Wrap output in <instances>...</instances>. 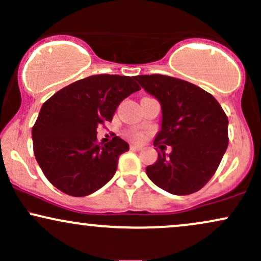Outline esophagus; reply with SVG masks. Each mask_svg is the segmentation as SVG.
<instances>
[{"label":"esophagus","instance_id":"34e87169","mask_svg":"<svg viewBox=\"0 0 261 261\" xmlns=\"http://www.w3.org/2000/svg\"><path fill=\"white\" fill-rule=\"evenodd\" d=\"M130 148L134 149V151H140V149H142V147H141V146H139V145H136V143H131Z\"/></svg>","mask_w":261,"mask_h":261}]
</instances>
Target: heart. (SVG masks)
Wrapping results in <instances>:
<instances>
[{
  "instance_id": "1",
  "label": "heart",
  "mask_w": 261,
  "mask_h": 261,
  "mask_svg": "<svg viewBox=\"0 0 261 261\" xmlns=\"http://www.w3.org/2000/svg\"><path fill=\"white\" fill-rule=\"evenodd\" d=\"M128 136L134 140H142L143 139V135L141 134L140 131H136V130H131L130 133H128Z\"/></svg>"
}]
</instances>
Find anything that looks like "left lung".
<instances>
[{"label": "left lung", "mask_w": 261, "mask_h": 261, "mask_svg": "<svg viewBox=\"0 0 261 261\" xmlns=\"http://www.w3.org/2000/svg\"><path fill=\"white\" fill-rule=\"evenodd\" d=\"M135 80L161 103L162 126L153 145L172 147L169 154L158 152L157 162L146 168L148 178L174 195L199 191L215 174L228 146L226 113L210 93L187 81L163 74Z\"/></svg>", "instance_id": "8db88e82"}]
</instances>
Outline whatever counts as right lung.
I'll return each mask as SVG.
<instances>
[{"label": "right lung", "instance_id": "1", "mask_svg": "<svg viewBox=\"0 0 261 261\" xmlns=\"http://www.w3.org/2000/svg\"><path fill=\"white\" fill-rule=\"evenodd\" d=\"M136 77L95 74L56 92L41 107L32 128L38 164L55 188L71 196H87L115 174L128 149L118 136L98 143L97 127L112 121L116 108L140 91Z\"/></svg>", "mask_w": 261, "mask_h": 261}]
</instances>
